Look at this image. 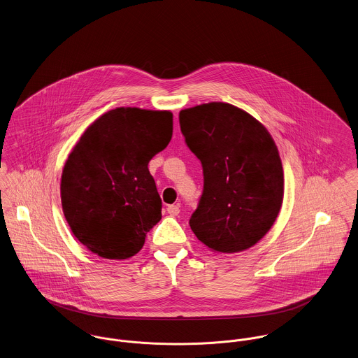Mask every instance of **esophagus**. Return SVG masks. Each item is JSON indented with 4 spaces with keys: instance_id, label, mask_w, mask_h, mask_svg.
Returning <instances> with one entry per match:
<instances>
[{
    "instance_id": "obj_1",
    "label": "esophagus",
    "mask_w": 358,
    "mask_h": 358,
    "mask_svg": "<svg viewBox=\"0 0 358 358\" xmlns=\"http://www.w3.org/2000/svg\"><path fill=\"white\" fill-rule=\"evenodd\" d=\"M166 211H167V214H169V215H171V217H177V215L180 214V206H178V204H170V206H167Z\"/></svg>"
}]
</instances>
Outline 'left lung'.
Listing matches in <instances>:
<instances>
[{
    "mask_svg": "<svg viewBox=\"0 0 358 358\" xmlns=\"http://www.w3.org/2000/svg\"><path fill=\"white\" fill-rule=\"evenodd\" d=\"M180 127L204 177L189 220L194 236L222 253L253 247L283 200V169L271 135L247 111L223 102L180 111Z\"/></svg>",
    "mask_w": 358,
    "mask_h": 358,
    "instance_id": "1",
    "label": "left lung"
}]
</instances>
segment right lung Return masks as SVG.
Returning <instances> with one entry per match:
<instances>
[{"label": "right lung", "mask_w": 358, "mask_h": 358, "mask_svg": "<svg viewBox=\"0 0 358 358\" xmlns=\"http://www.w3.org/2000/svg\"><path fill=\"white\" fill-rule=\"evenodd\" d=\"M173 135L167 110L117 108L95 120L65 162L61 204L75 237L105 259L132 257L162 218L148 162Z\"/></svg>", "instance_id": "1"}]
</instances>
